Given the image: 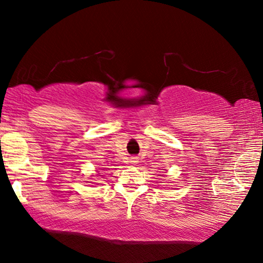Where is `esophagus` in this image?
Wrapping results in <instances>:
<instances>
[{"mask_svg":"<svg viewBox=\"0 0 263 263\" xmlns=\"http://www.w3.org/2000/svg\"><path fill=\"white\" fill-rule=\"evenodd\" d=\"M135 161H136L135 159H130V163H135Z\"/></svg>","mask_w":263,"mask_h":263,"instance_id":"34e87169","label":"esophagus"}]
</instances>
